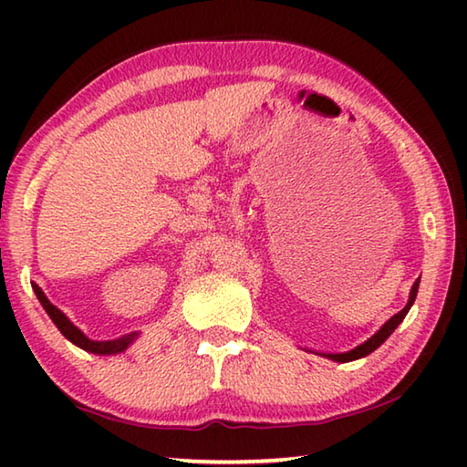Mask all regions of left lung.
<instances>
[{
  "instance_id": "left-lung-1",
  "label": "left lung",
  "mask_w": 467,
  "mask_h": 467,
  "mask_svg": "<svg viewBox=\"0 0 467 467\" xmlns=\"http://www.w3.org/2000/svg\"><path fill=\"white\" fill-rule=\"evenodd\" d=\"M418 284L420 282H414L412 290H410V298L404 309H401L400 313H395L391 319H387L381 327H379L373 336H370L368 339H365V342L358 344L357 348H352V350L348 352H337V354H323V357L334 360V362H350V360H358V358H365L368 357L370 352H375L379 346H381L387 337H389L395 329H398V326L401 321H404V317L408 315V311L412 309L414 300H416V295H418Z\"/></svg>"
}]
</instances>
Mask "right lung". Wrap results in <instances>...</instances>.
Instances as JSON below:
<instances>
[{
  "label": "right lung",
  "mask_w": 467,
  "mask_h": 467,
  "mask_svg": "<svg viewBox=\"0 0 467 467\" xmlns=\"http://www.w3.org/2000/svg\"><path fill=\"white\" fill-rule=\"evenodd\" d=\"M33 290L38 298V303L43 305V309L47 311V315H49L55 326H57L63 337L69 339V342L76 344L78 348H82V350H86V352L100 354V357H113V354H121L128 350V348L140 337V331H131V334H125L121 337H115V339H90L80 327H76L74 323L67 319L66 313L59 311L57 306H55L51 300L45 296V292L38 288L36 284H33Z\"/></svg>",
  "instance_id": "obj_1"
}]
</instances>
